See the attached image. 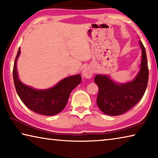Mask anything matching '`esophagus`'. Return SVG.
Masks as SVG:
<instances>
[{
  "instance_id": "1",
  "label": "esophagus",
  "mask_w": 158,
  "mask_h": 158,
  "mask_svg": "<svg viewBox=\"0 0 158 158\" xmlns=\"http://www.w3.org/2000/svg\"><path fill=\"white\" fill-rule=\"evenodd\" d=\"M93 73H94L93 69L88 67H85L83 69V71H82V75H83V77L86 79L91 78L93 76Z\"/></svg>"
}]
</instances>
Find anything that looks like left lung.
<instances>
[{
  "instance_id": "obj_1",
  "label": "left lung",
  "mask_w": 158,
  "mask_h": 158,
  "mask_svg": "<svg viewBox=\"0 0 158 158\" xmlns=\"http://www.w3.org/2000/svg\"><path fill=\"white\" fill-rule=\"evenodd\" d=\"M142 56L139 71L131 81L127 83H117L108 75L97 74L94 81L99 91L97 96V105L103 113L117 116L128 111L137 104L146 90L148 81L146 49L141 41H139Z\"/></svg>"
}]
</instances>
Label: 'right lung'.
<instances>
[{
	"label": "right lung",
	"instance_id": "1",
	"mask_svg": "<svg viewBox=\"0 0 158 158\" xmlns=\"http://www.w3.org/2000/svg\"><path fill=\"white\" fill-rule=\"evenodd\" d=\"M20 52L19 48L13 67L14 84L19 98L29 109L38 114L46 116L58 114L66 106L70 93L81 83V75L75 74L67 77L51 88L34 89L23 84L19 79L17 62Z\"/></svg>",
	"mask_w": 158,
	"mask_h": 158
}]
</instances>
